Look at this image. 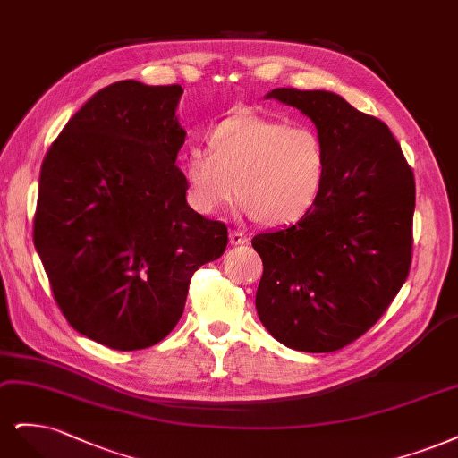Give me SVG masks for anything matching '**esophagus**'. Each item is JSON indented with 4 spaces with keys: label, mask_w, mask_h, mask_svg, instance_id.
<instances>
[{
    "label": "esophagus",
    "mask_w": 458,
    "mask_h": 458,
    "mask_svg": "<svg viewBox=\"0 0 458 458\" xmlns=\"http://www.w3.org/2000/svg\"><path fill=\"white\" fill-rule=\"evenodd\" d=\"M249 242L247 235L243 232H238V230H232L230 232V243L232 245H245Z\"/></svg>",
    "instance_id": "34e87169"
}]
</instances>
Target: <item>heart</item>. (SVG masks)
Segmentation results:
<instances>
[{
    "mask_svg": "<svg viewBox=\"0 0 458 458\" xmlns=\"http://www.w3.org/2000/svg\"><path fill=\"white\" fill-rule=\"evenodd\" d=\"M181 171L196 213L215 215L240 194L243 213L284 226L316 208L327 182L329 150L312 127L238 114L211 129L209 148H188Z\"/></svg>",
    "mask_w": 458,
    "mask_h": 458,
    "instance_id": "1",
    "label": "heart"
}]
</instances>
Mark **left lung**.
Listing matches in <instances>:
<instances>
[{
    "instance_id": "obj_1",
    "label": "left lung",
    "mask_w": 458,
    "mask_h": 458,
    "mask_svg": "<svg viewBox=\"0 0 458 458\" xmlns=\"http://www.w3.org/2000/svg\"><path fill=\"white\" fill-rule=\"evenodd\" d=\"M301 110L329 150L316 208L253 238L262 259L257 314L299 352H335L386 312L411 267L415 176L390 129L336 93L274 89Z\"/></svg>"
}]
</instances>
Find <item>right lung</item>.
I'll use <instances>...</instances> for the list:
<instances>
[{
    "instance_id": "add662e5",
    "label": "right lung",
    "mask_w": 458,
    "mask_h": 458,
    "mask_svg": "<svg viewBox=\"0 0 458 458\" xmlns=\"http://www.w3.org/2000/svg\"><path fill=\"white\" fill-rule=\"evenodd\" d=\"M181 85L115 81L70 117L39 173L34 245L78 333L142 350L179 323L190 277L228 230L186 203Z\"/></svg>"
}]
</instances>
